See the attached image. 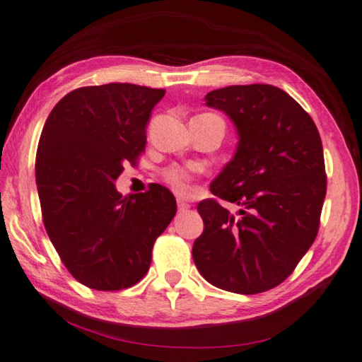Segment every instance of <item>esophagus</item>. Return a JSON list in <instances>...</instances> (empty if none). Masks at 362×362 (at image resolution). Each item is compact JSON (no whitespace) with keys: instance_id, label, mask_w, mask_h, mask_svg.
<instances>
[{"instance_id":"obj_1","label":"esophagus","mask_w":362,"mask_h":362,"mask_svg":"<svg viewBox=\"0 0 362 362\" xmlns=\"http://www.w3.org/2000/svg\"><path fill=\"white\" fill-rule=\"evenodd\" d=\"M177 206H179V211L180 212H185V211L190 209V204L185 203V202H182V199H179V202H177Z\"/></svg>"}]
</instances>
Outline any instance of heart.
I'll return each instance as SVG.
<instances>
[{
	"label": "heart",
	"instance_id": "heart-1",
	"mask_svg": "<svg viewBox=\"0 0 362 362\" xmlns=\"http://www.w3.org/2000/svg\"><path fill=\"white\" fill-rule=\"evenodd\" d=\"M194 168H185V165H170L163 170V179L177 194H187L190 192V183L193 182Z\"/></svg>",
	"mask_w": 362,
	"mask_h": 362
}]
</instances>
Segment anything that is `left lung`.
Returning a JSON list of instances; mask_svg holds the SVG:
<instances>
[{
  "instance_id": "8db88e82",
  "label": "left lung",
  "mask_w": 362,
  "mask_h": 362,
  "mask_svg": "<svg viewBox=\"0 0 362 362\" xmlns=\"http://www.w3.org/2000/svg\"><path fill=\"white\" fill-rule=\"evenodd\" d=\"M206 105L232 119L240 141L198 212L204 230L193 243L199 274L217 288L262 293L284 282L319 232L327 175L311 116L274 85L212 90Z\"/></svg>"
}]
</instances>
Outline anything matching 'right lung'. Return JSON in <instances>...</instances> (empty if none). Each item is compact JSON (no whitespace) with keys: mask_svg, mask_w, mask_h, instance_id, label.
<instances>
[{"mask_svg":"<svg viewBox=\"0 0 362 362\" xmlns=\"http://www.w3.org/2000/svg\"><path fill=\"white\" fill-rule=\"evenodd\" d=\"M163 88L134 83L82 87L49 112L38 141L35 177L43 223L61 261L100 291L134 286L153 245L177 212L168 188L122 197L114 180L146 145V124Z\"/></svg>","mask_w":362,"mask_h":362,"instance_id":"1","label":"right lung"}]
</instances>
